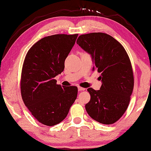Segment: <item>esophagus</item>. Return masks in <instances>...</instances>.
Returning <instances> with one entry per match:
<instances>
[{"label": "esophagus", "instance_id": "obj_1", "mask_svg": "<svg viewBox=\"0 0 151 151\" xmlns=\"http://www.w3.org/2000/svg\"><path fill=\"white\" fill-rule=\"evenodd\" d=\"M78 90L79 91H85V88H83V87H78Z\"/></svg>", "mask_w": 151, "mask_h": 151}]
</instances>
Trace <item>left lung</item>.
<instances>
[{"mask_svg": "<svg viewBox=\"0 0 151 151\" xmlns=\"http://www.w3.org/2000/svg\"><path fill=\"white\" fill-rule=\"evenodd\" d=\"M76 43L91 54L101 73L99 90L88 88L91 99L85 105L90 117L98 122L112 124L123 116L130 103L134 88L132 68L127 52L120 43L104 33L80 35Z\"/></svg>", "mask_w": 151, "mask_h": 151, "instance_id": "left-lung-1", "label": "left lung"}]
</instances>
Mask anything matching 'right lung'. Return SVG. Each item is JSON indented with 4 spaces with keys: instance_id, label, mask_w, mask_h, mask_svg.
<instances>
[{
    "instance_id": "obj_1",
    "label": "right lung",
    "mask_w": 151,
    "mask_h": 151,
    "mask_svg": "<svg viewBox=\"0 0 151 151\" xmlns=\"http://www.w3.org/2000/svg\"><path fill=\"white\" fill-rule=\"evenodd\" d=\"M77 36L56 34L45 37L26 54L21 72V97L33 116L45 126L61 122L77 97V87L63 88L54 79L64 70V61Z\"/></svg>"
}]
</instances>
